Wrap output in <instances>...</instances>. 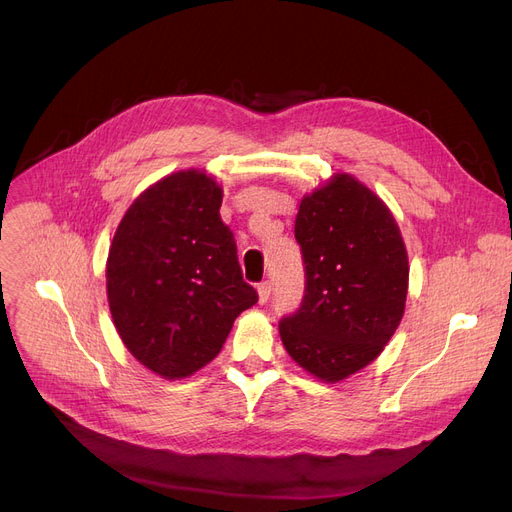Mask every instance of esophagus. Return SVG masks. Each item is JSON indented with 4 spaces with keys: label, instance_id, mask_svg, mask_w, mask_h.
Listing matches in <instances>:
<instances>
[{
    "label": "esophagus",
    "instance_id": "1",
    "mask_svg": "<svg viewBox=\"0 0 512 512\" xmlns=\"http://www.w3.org/2000/svg\"><path fill=\"white\" fill-rule=\"evenodd\" d=\"M257 292H259V303L265 305L267 299H270V294H272V284L270 282H261L257 286Z\"/></svg>",
    "mask_w": 512,
    "mask_h": 512
}]
</instances>
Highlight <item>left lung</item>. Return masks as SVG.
<instances>
[{"label":"left lung","mask_w":512,"mask_h":512,"mask_svg":"<svg viewBox=\"0 0 512 512\" xmlns=\"http://www.w3.org/2000/svg\"><path fill=\"white\" fill-rule=\"evenodd\" d=\"M294 238L305 265L301 307L282 317L288 355L324 382L378 357L405 313L409 257L380 197L336 174L301 201Z\"/></svg>","instance_id":"8db88e82"}]
</instances>
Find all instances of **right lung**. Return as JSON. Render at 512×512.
Returning a JSON list of instances; mask_svg holds the SVG:
<instances>
[{
    "instance_id": "obj_1",
    "label": "right lung",
    "mask_w": 512,
    "mask_h": 512,
    "mask_svg": "<svg viewBox=\"0 0 512 512\" xmlns=\"http://www.w3.org/2000/svg\"><path fill=\"white\" fill-rule=\"evenodd\" d=\"M222 188L199 170L155 182L134 201L107 255V301L132 357L166 380L205 367L259 297L242 280Z\"/></svg>"
}]
</instances>
